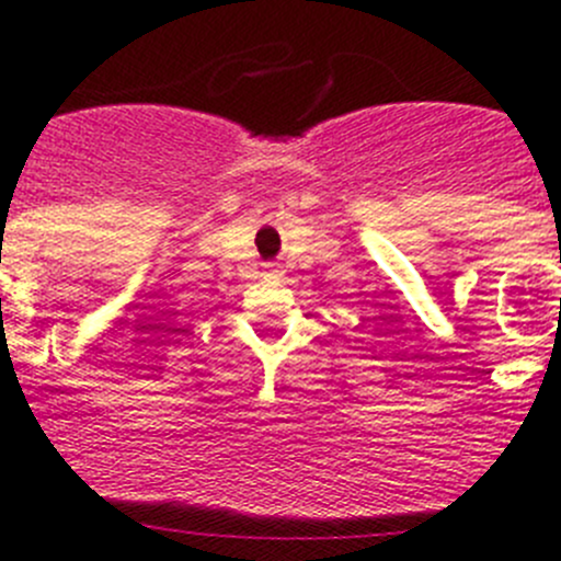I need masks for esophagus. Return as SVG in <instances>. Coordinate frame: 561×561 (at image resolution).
<instances>
[{
	"mask_svg": "<svg viewBox=\"0 0 561 561\" xmlns=\"http://www.w3.org/2000/svg\"><path fill=\"white\" fill-rule=\"evenodd\" d=\"M270 272H272V275H275V272H277V270H275V266H270Z\"/></svg>",
	"mask_w": 561,
	"mask_h": 561,
	"instance_id": "1",
	"label": "esophagus"
}]
</instances>
